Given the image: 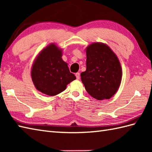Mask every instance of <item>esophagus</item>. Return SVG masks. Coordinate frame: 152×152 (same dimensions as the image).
<instances>
[{
	"instance_id": "esophagus-1",
	"label": "esophagus",
	"mask_w": 152,
	"mask_h": 152,
	"mask_svg": "<svg viewBox=\"0 0 152 152\" xmlns=\"http://www.w3.org/2000/svg\"><path fill=\"white\" fill-rule=\"evenodd\" d=\"M76 78L78 79V80H79L80 78V74L79 72L76 73Z\"/></svg>"
}]
</instances>
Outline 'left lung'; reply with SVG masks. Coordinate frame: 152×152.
Listing matches in <instances>:
<instances>
[{"mask_svg":"<svg viewBox=\"0 0 152 152\" xmlns=\"http://www.w3.org/2000/svg\"><path fill=\"white\" fill-rule=\"evenodd\" d=\"M86 56V70L80 74L86 90L97 100L109 99L118 91L121 81V67L117 56L102 43L89 46Z\"/></svg>","mask_w":152,"mask_h":152,"instance_id":"left-lung-1","label":"left lung"}]
</instances>
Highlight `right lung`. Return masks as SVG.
<instances>
[{"label": "right lung", "mask_w": 152, "mask_h": 152, "mask_svg": "<svg viewBox=\"0 0 152 152\" xmlns=\"http://www.w3.org/2000/svg\"><path fill=\"white\" fill-rule=\"evenodd\" d=\"M61 56V50L52 44L42 51L34 61L31 71L32 80L36 88L44 94H59L76 79Z\"/></svg>", "instance_id": "add662e5"}]
</instances>
